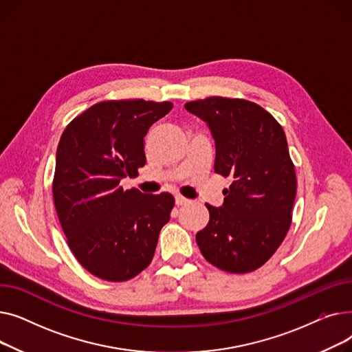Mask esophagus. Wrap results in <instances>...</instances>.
<instances>
[{"label": "esophagus", "mask_w": 352, "mask_h": 352, "mask_svg": "<svg viewBox=\"0 0 352 352\" xmlns=\"http://www.w3.org/2000/svg\"><path fill=\"white\" fill-rule=\"evenodd\" d=\"M187 202H190V199H188V198L182 197V195H175V204H177L178 207H181V206H186Z\"/></svg>", "instance_id": "1"}]
</instances>
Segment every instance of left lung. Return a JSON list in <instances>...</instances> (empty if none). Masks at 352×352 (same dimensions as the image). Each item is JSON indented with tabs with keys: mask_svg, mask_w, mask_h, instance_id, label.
<instances>
[{
	"mask_svg": "<svg viewBox=\"0 0 352 352\" xmlns=\"http://www.w3.org/2000/svg\"><path fill=\"white\" fill-rule=\"evenodd\" d=\"M215 140L214 171L232 184L223 207L210 204L197 244L217 268L245 274L263 267L291 227L297 175L281 124L244 98L208 97L186 104Z\"/></svg>",
	"mask_w": 352,
	"mask_h": 352,
	"instance_id": "8db88e82",
	"label": "left lung"
}]
</instances>
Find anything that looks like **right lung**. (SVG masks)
Instances as JSON below:
<instances>
[{
  "mask_svg": "<svg viewBox=\"0 0 352 352\" xmlns=\"http://www.w3.org/2000/svg\"><path fill=\"white\" fill-rule=\"evenodd\" d=\"M171 108L170 101H101L74 118L60 138L55 210L74 256L101 280H131L150 265L170 221L171 194L124 191L120 182L138 175L148 128Z\"/></svg>",
  "mask_w": 352,
  "mask_h": 352,
  "instance_id": "add662e5",
  "label": "right lung"
}]
</instances>
